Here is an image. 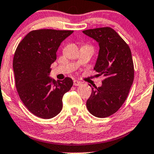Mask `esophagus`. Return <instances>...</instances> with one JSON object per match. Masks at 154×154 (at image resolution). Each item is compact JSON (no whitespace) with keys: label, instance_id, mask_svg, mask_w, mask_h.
<instances>
[{"label":"esophagus","instance_id":"34e87169","mask_svg":"<svg viewBox=\"0 0 154 154\" xmlns=\"http://www.w3.org/2000/svg\"><path fill=\"white\" fill-rule=\"evenodd\" d=\"M81 84L82 83L80 81H78V80H74V86H80Z\"/></svg>","mask_w":154,"mask_h":154}]
</instances>
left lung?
<instances>
[{
    "mask_svg": "<svg viewBox=\"0 0 154 154\" xmlns=\"http://www.w3.org/2000/svg\"><path fill=\"white\" fill-rule=\"evenodd\" d=\"M99 43L94 66L97 75L105 77L101 87L92 88L87 107L93 116L106 118L120 109L127 99L134 80V64L127 43L110 27L83 31Z\"/></svg>",
    "mask_w": 154,
    "mask_h": 154,
    "instance_id": "obj_1",
    "label": "left lung"
}]
</instances>
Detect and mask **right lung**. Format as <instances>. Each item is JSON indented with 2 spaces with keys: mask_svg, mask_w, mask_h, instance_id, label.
I'll list each match as a JSON object with an SVG mask.
<instances>
[{
  "mask_svg": "<svg viewBox=\"0 0 154 154\" xmlns=\"http://www.w3.org/2000/svg\"><path fill=\"white\" fill-rule=\"evenodd\" d=\"M73 32L33 30L16 49L13 67L17 92L29 111L42 119H51L60 113L63 96L73 86L70 77L55 81L49 77L60 45Z\"/></svg>",
  "mask_w": 154,
  "mask_h": 154,
  "instance_id": "obj_1",
  "label": "right lung"
}]
</instances>
